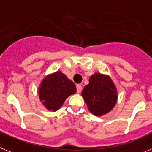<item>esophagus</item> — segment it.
<instances>
[{
    "instance_id": "34e87169",
    "label": "esophagus",
    "mask_w": 152,
    "mask_h": 152,
    "mask_svg": "<svg viewBox=\"0 0 152 152\" xmlns=\"http://www.w3.org/2000/svg\"><path fill=\"white\" fill-rule=\"evenodd\" d=\"M81 90H82V86L80 85V84H77V85H76V91H77V93L80 94V92H81Z\"/></svg>"
}]
</instances>
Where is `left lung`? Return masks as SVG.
<instances>
[{
    "instance_id": "obj_1",
    "label": "left lung",
    "mask_w": 152,
    "mask_h": 152,
    "mask_svg": "<svg viewBox=\"0 0 152 152\" xmlns=\"http://www.w3.org/2000/svg\"><path fill=\"white\" fill-rule=\"evenodd\" d=\"M87 107L96 116L108 113L117 103V89L109 76L95 73L82 92Z\"/></svg>"
}]
</instances>
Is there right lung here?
Segmentation results:
<instances>
[{"instance_id":"1","label":"right lung","mask_w":152,"mask_h":152,"mask_svg":"<svg viewBox=\"0 0 152 152\" xmlns=\"http://www.w3.org/2000/svg\"><path fill=\"white\" fill-rule=\"evenodd\" d=\"M76 92L75 84L58 71L42 80L39 95L40 100L47 109L56 111L60 108L69 96Z\"/></svg>"}]
</instances>
